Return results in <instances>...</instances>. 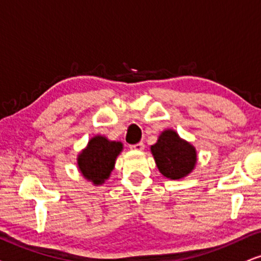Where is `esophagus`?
I'll use <instances>...</instances> for the list:
<instances>
[{"label":"esophagus","mask_w":261,"mask_h":261,"mask_svg":"<svg viewBox=\"0 0 261 261\" xmlns=\"http://www.w3.org/2000/svg\"><path fill=\"white\" fill-rule=\"evenodd\" d=\"M130 149L131 150H140V151L143 150L144 149L143 142H138V143H136V144H131Z\"/></svg>","instance_id":"1"}]
</instances>
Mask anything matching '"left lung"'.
<instances>
[{
  "label": "left lung",
  "instance_id": "left-lung-1",
  "mask_svg": "<svg viewBox=\"0 0 261 261\" xmlns=\"http://www.w3.org/2000/svg\"><path fill=\"white\" fill-rule=\"evenodd\" d=\"M150 150L160 173L170 179L184 178L196 165L195 148L173 130L163 131Z\"/></svg>",
  "mask_w": 261,
  "mask_h": 261
}]
</instances>
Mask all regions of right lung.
Returning a JSON list of instances; mask_svg holds the SVG:
<instances>
[{"label":"right lung","instance_id":"obj_1","mask_svg":"<svg viewBox=\"0 0 261 261\" xmlns=\"http://www.w3.org/2000/svg\"><path fill=\"white\" fill-rule=\"evenodd\" d=\"M123 150L121 142L110 141L103 136H95L88 146L79 153L78 167L85 179L94 186H101L111 176L117 156Z\"/></svg>","mask_w":261,"mask_h":261}]
</instances>
